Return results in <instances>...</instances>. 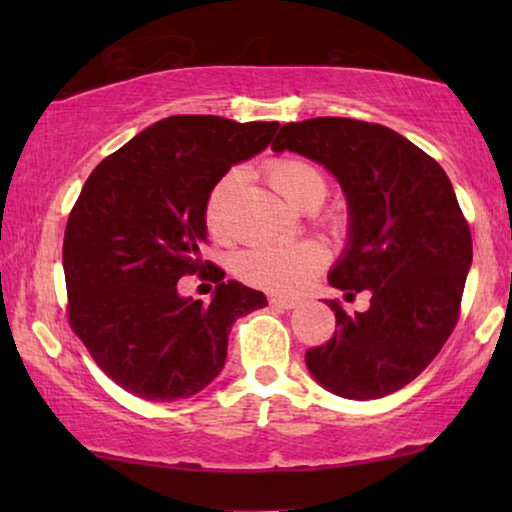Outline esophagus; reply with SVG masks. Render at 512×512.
I'll return each mask as SVG.
<instances>
[{
	"label": "esophagus",
	"mask_w": 512,
	"mask_h": 512,
	"mask_svg": "<svg viewBox=\"0 0 512 512\" xmlns=\"http://www.w3.org/2000/svg\"><path fill=\"white\" fill-rule=\"evenodd\" d=\"M268 303H270L272 307H277V310H293V307L298 305L293 298H282V296H270Z\"/></svg>",
	"instance_id": "obj_1"
}]
</instances>
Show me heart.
<instances>
[{
  "label": "heart",
  "mask_w": 512,
  "mask_h": 512,
  "mask_svg": "<svg viewBox=\"0 0 512 512\" xmlns=\"http://www.w3.org/2000/svg\"><path fill=\"white\" fill-rule=\"evenodd\" d=\"M270 186L296 209L310 212L324 200L326 179L317 167L303 158H277L265 167ZM240 174L228 172L216 181L207 195L205 223L216 240H230L235 235L233 207ZM324 263V251L314 242L296 244H258L240 254L235 263L242 282L270 293L296 291L314 270Z\"/></svg>",
  "instance_id": "heart-1"
}]
</instances>
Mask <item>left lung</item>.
Instances as JSON below:
<instances>
[{"mask_svg":"<svg viewBox=\"0 0 512 512\" xmlns=\"http://www.w3.org/2000/svg\"><path fill=\"white\" fill-rule=\"evenodd\" d=\"M272 151H296L340 181L349 244L328 282L347 296L370 291L366 312L328 300L335 333L307 349V368L342 398L394 394L436 359L459 321L473 240L450 179L410 139L354 118L286 123Z\"/></svg>","mask_w":512,"mask_h":512,"instance_id":"8db88e82","label":"left lung"}]
</instances>
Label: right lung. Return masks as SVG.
<instances>
[{
  "label": "right lung",
  "instance_id": "add662e5",
  "mask_svg": "<svg viewBox=\"0 0 512 512\" xmlns=\"http://www.w3.org/2000/svg\"><path fill=\"white\" fill-rule=\"evenodd\" d=\"M279 123L170 116L95 167L67 219V319L97 366L146 401L198 394L221 373L237 317L261 291L202 261L207 195L261 153ZM186 274L214 281L212 304L181 299Z\"/></svg>",
  "mask_w": 512,
  "mask_h": 512
}]
</instances>
